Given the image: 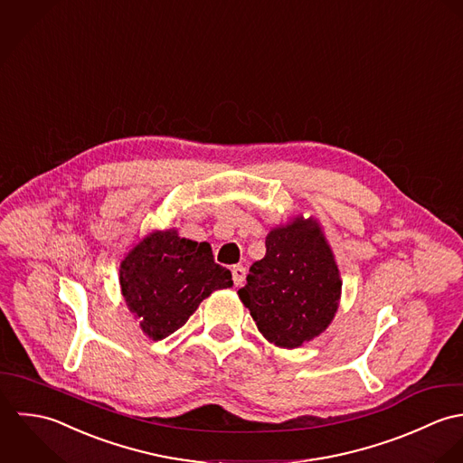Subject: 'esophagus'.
<instances>
[{
  "label": "esophagus",
  "instance_id": "obj_1",
  "mask_svg": "<svg viewBox=\"0 0 463 463\" xmlns=\"http://www.w3.org/2000/svg\"><path fill=\"white\" fill-rule=\"evenodd\" d=\"M232 280H234V286H241L243 284V280H245V269L241 265L232 269Z\"/></svg>",
  "mask_w": 463,
  "mask_h": 463
}]
</instances>
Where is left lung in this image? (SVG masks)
<instances>
[{
  "instance_id": "obj_1",
  "label": "left lung",
  "mask_w": 463,
  "mask_h": 463,
  "mask_svg": "<svg viewBox=\"0 0 463 463\" xmlns=\"http://www.w3.org/2000/svg\"><path fill=\"white\" fill-rule=\"evenodd\" d=\"M265 245L238 295L269 342L295 349L331 324L342 291L338 267L320 227L302 218L270 231Z\"/></svg>"
}]
</instances>
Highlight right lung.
I'll use <instances>...</instances> for the list:
<instances>
[{
    "instance_id": "right-lung-1",
    "label": "right lung",
    "mask_w": 463,
    "mask_h": 463,
    "mask_svg": "<svg viewBox=\"0 0 463 463\" xmlns=\"http://www.w3.org/2000/svg\"><path fill=\"white\" fill-rule=\"evenodd\" d=\"M119 282L145 335L163 340L181 329L214 289L231 288L232 276L214 263L209 243L166 231L150 234L128 252Z\"/></svg>"
}]
</instances>
